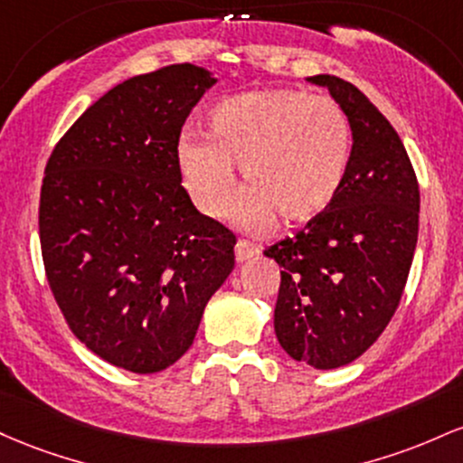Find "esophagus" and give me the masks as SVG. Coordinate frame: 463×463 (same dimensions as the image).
<instances>
[{
  "label": "esophagus",
  "mask_w": 463,
  "mask_h": 463,
  "mask_svg": "<svg viewBox=\"0 0 463 463\" xmlns=\"http://www.w3.org/2000/svg\"><path fill=\"white\" fill-rule=\"evenodd\" d=\"M260 253V247L253 245V242L249 241H238L236 242V260L238 262H245V260L258 256Z\"/></svg>",
  "instance_id": "esophagus-1"
}]
</instances>
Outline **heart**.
Wrapping results in <instances>:
<instances>
[{
  "mask_svg": "<svg viewBox=\"0 0 463 463\" xmlns=\"http://www.w3.org/2000/svg\"><path fill=\"white\" fill-rule=\"evenodd\" d=\"M207 135L184 131L176 165L192 203L222 218L236 192V170L249 188L236 218L258 227L275 214L306 222L335 203L352 159V124L332 98L267 87L225 98L207 116Z\"/></svg>",
  "mask_w": 463,
  "mask_h": 463,
  "instance_id": "b5f03b06",
  "label": "heart"
}]
</instances>
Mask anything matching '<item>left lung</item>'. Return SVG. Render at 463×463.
Masks as SVG:
<instances>
[{"instance_id": "8db88e82", "label": "left lung", "mask_w": 463, "mask_h": 463, "mask_svg": "<svg viewBox=\"0 0 463 463\" xmlns=\"http://www.w3.org/2000/svg\"><path fill=\"white\" fill-rule=\"evenodd\" d=\"M308 80L328 87L350 118V168L335 203L264 256L282 267L273 317L279 345L315 370H336L370 350L402 299L420 188L398 133L352 82Z\"/></svg>"}]
</instances>
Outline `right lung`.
I'll use <instances>...</instances> for the list:
<instances>
[{"mask_svg":"<svg viewBox=\"0 0 463 463\" xmlns=\"http://www.w3.org/2000/svg\"><path fill=\"white\" fill-rule=\"evenodd\" d=\"M203 67H159L109 90L52 150L39 201L48 284L93 354L135 373L190 350L232 273L236 236L181 185L176 139L214 85Z\"/></svg>","mask_w":463,"mask_h":463,"instance_id":"right-lung-1","label":"right lung"}]
</instances>
